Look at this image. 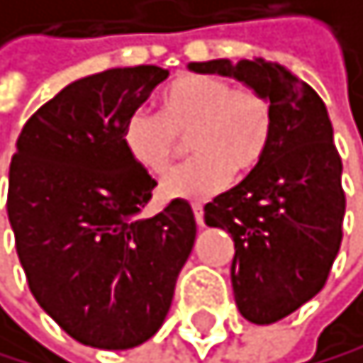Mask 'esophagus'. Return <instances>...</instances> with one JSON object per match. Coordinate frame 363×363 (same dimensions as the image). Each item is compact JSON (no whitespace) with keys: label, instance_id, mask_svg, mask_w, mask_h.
<instances>
[{"label":"esophagus","instance_id":"obj_1","mask_svg":"<svg viewBox=\"0 0 363 363\" xmlns=\"http://www.w3.org/2000/svg\"><path fill=\"white\" fill-rule=\"evenodd\" d=\"M192 210H194V219H196V224H199V226H203V208H201L199 203H194V206H192Z\"/></svg>","mask_w":363,"mask_h":363}]
</instances>
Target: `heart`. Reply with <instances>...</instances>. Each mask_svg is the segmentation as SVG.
<instances>
[{
  "mask_svg": "<svg viewBox=\"0 0 363 363\" xmlns=\"http://www.w3.org/2000/svg\"><path fill=\"white\" fill-rule=\"evenodd\" d=\"M194 157L160 185L164 199H206L263 160L272 137V111L261 93L233 89L226 79L187 75L160 102V116L135 109L125 118L123 146L148 174L162 176L176 157V135H187Z\"/></svg>",
  "mask_w": 363,
  "mask_h": 363,
  "instance_id": "heart-1",
  "label": "heart"
}]
</instances>
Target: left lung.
<instances>
[{"instance_id": "obj_1", "label": "left lung", "mask_w": 363, "mask_h": 363, "mask_svg": "<svg viewBox=\"0 0 363 363\" xmlns=\"http://www.w3.org/2000/svg\"><path fill=\"white\" fill-rule=\"evenodd\" d=\"M199 75L231 77L270 102L272 137L242 183L203 208V222L231 233L238 311L272 325L323 291L343 238V164L320 96L281 63L261 57L192 61Z\"/></svg>"}]
</instances>
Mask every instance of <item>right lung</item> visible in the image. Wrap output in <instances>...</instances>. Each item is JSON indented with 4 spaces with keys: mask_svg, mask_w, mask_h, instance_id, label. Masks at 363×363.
<instances>
[{
    "mask_svg": "<svg viewBox=\"0 0 363 363\" xmlns=\"http://www.w3.org/2000/svg\"><path fill=\"white\" fill-rule=\"evenodd\" d=\"M169 77L157 66L70 82L24 123L9 171V222L29 291L72 339L98 350L148 341L192 254V206L141 210L157 185L121 139Z\"/></svg>",
    "mask_w": 363,
    "mask_h": 363,
    "instance_id": "obj_1",
    "label": "right lung"
}]
</instances>
